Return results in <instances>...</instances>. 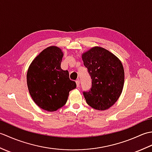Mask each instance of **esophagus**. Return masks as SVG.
<instances>
[{"instance_id":"obj_1","label":"esophagus","mask_w":152,"mask_h":152,"mask_svg":"<svg viewBox=\"0 0 152 152\" xmlns=\"http://www.w3.org/2000/svg\"><path fill=\"white\" fill-rule=\"evenodd\" d=\"M76 83L77 88H79V87H80V80H77L76 81Z\"/></svg>"}]
</instances>
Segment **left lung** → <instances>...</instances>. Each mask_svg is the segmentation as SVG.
I'll return each mask as SVG.
<instances>
[{"label":"left lung","instance_id":"left-lung-1","mask_svg":"<svg viewBox=\"0 0 152 152\" xmlns=\"http://www.w3.org/2000/svg\"><path fill=\"white\" fill-rule=\"evenodd\" d=\"M83 64L92 80L89 91H83L91 107L105 110L115 104L124 85V69L118 58L101 47L92 48L82 55Z\"/></svg>","mask_w":152,"mask_h":152}]
</instances>
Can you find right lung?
<instances>
[{
  "label": "right lung",
  "instance_id": "1",
  "mask_svg": "<svg viewBox=\"0 0 152 152\" xmlns=\"http://www.w3.org/2000/svg\"><path fill=\"white\" fill-rule=\"evenodd\" d=\"M63 53L50 46L32 61L27 74L28 89L34 102L48 112L57 110L66 104L69 92L76 88L67 70L61 68Z\"/></svg>",
  "mask_w": 152,
  "mask_h": 152
}]
</instances>
